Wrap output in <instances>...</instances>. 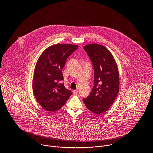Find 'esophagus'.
Returning <instances> with one entry per match:
<instances>
[{"mask_svg":"<svg viewBox=\"0 0 153 153\" xmlns=\"http://www.w3.org/2000/svg\"><path fill=\"white\" fill-rule=\"evenodd\" d=\"M73 94H74V95H77V94H78L79 91H78L77 89H76V90H73Z\"/></svg>","mask_w":153,"mask_h":153,"instance_id":"1","label":"esophagus"}]
</instances>
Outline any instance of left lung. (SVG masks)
I'll list each match as a JSON object with an SVG mask.
<instances>
[{
  "label": "left lung",
  "mask_w": 153,
  "mask_h": 153,
  "mask_svg": "<svg viewBox=\"0 0 153 153\" xmlns=\"http://www.w3.org/2000/svg\"><path fill=\"white\" fill-rule=\"evenodd\" d=\"M94 69V85L91 94L83 99L88 109L101 114L109 109L119 91V76L117 63L110 51L96 44L84 47Z\"/></svg>",
  "instance_id": "obj_1"
}]
</instances>
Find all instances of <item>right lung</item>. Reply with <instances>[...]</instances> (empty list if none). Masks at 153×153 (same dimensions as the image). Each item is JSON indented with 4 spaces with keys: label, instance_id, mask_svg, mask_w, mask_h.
Returning a JSON list of instances; mask_svg holds the SVG:
<instances>
[{
    "label": "right lung",
    "instance_id": "add662e5",
    "mask_svg": "<svg viewBox=\"0 0 153 153\" xmlns=\"http://www.w3.org/2000/svg\"><path fill=\"white\" fill-rule=\"evenodd\" d=\"M77 48V45L72 44L54 45L48 48L38 59L34 73L33 91L45 110L57 111L72 95L62 83V69L68 58Z\"/></svg>",
    "mask_w": 153,
    "mask_h": 153
}]
</instances>
